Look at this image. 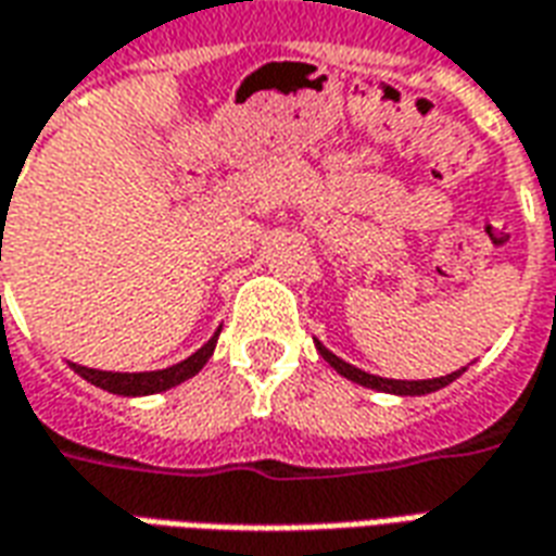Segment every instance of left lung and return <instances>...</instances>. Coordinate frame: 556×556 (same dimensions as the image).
Masks as SVG:
<instances>
[{"instance_id":"left-lung-1","label":"left lung","mask_w":556,"mask_h":556,"mask_svg":"<svg viewBox=\"0 0 556 556\" xmlns=\"http://www.w3.org/2000/svg\"><path fill=\"white\" fill-rule=\"evenodd\" d=\"M315 349H318V354H321V357H325V361L330 363L339 375H342V378H349V381H354V384L381 390V393H393V396H426V393H434V390H441V387L453 384L458 375L467 372V366H465V369L441 375V378H426V381H396V378H381V375L363 372V369H357V366H351V363H345L342 357H337L333 351H327L318 339H315Z\"/></svg>"}]
</instances>
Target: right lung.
I'll use <instances>...</instances> for the list:
<instances>
[{"instance_id":"right-lung-1","label":"right lung","mask_w":556,"mask_h":556,"mask_svg":"<svg viewBox=\"0 0 556 556\" xmlns=\"http://www.w3.org/2000/svg\"><path fill=\"white\" fill-rule=\"evenodd\" d=\"M217 337L219 330L195 354H190L187 361L175 363L169 369H157V372H103V369H89V366H79V363H67V366L79 378H86L89 384L101 387V390L115 393V396H151V393H163V390H172V387L184 384L187 378H193L211 361V354L217 349Z\"/></svg>"}]
</instances>
